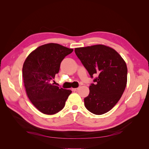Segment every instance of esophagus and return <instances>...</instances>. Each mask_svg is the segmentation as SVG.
Instances as JSON below:
<instances>
[{"instance_id":"obj_1","label":"esophagus","mask_w":149,"mask_h":149,"mask_svg":"<svg viewBox=\"0 0 149 149\" xmlns=\"http://www.w3.org/2000/svg\"><path fill=\"white\" fill-rule=\"evenodd\" d=\"M78 88H72V90H73V91H78Z\"/></svg>"}]
</instances>
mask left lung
<instances>
[{
  "label": "left lung",
  "instance_id": "left-lung-1",
  "mask_svg": "<svg viewBox=\"0 0 149 149\" xmlns=\"http://www.w3.org/2000/svg\"><path fill=\"white\" fill-rule=\"evenodd\" d=\"M76 56L93 78L84 106L96 115L105 114L119 101L126 87L127 68L125 61L115 49L104 45L76 48Z\"/></svg>",
  "mask_w": 149,
  "mask_h": 149
}]
</instances>
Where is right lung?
I'll use <instances>...</instances> for the list:
<instances>
[{
    "mask_svg": "<svg viewBox=\"0 0 149 149\" xmlns=\"http://www.w3.org/2000/svg\"><path fill=\"white\" fill-rule=\"evenodd\" d=\"M73 51L58 43H47L31 52L24 61L22 76L26 95L45 114H55L63 109L72 92L50 84L49 81L59 72L62 60Z\"/></svg>",
    "mask_w": 149,
    "mask_h": 149,
    "instance_id": "obj_1",
    "label": "right lung"
}]
</instances>
